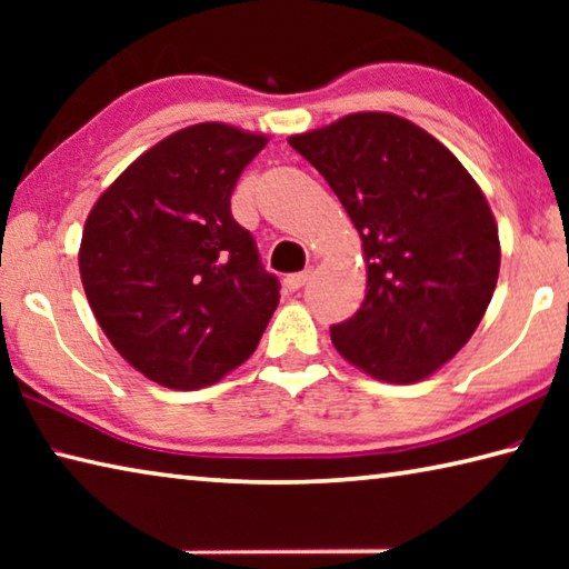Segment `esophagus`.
Masks as SVG:
<instances>
[{
    "label": "esophagus",
    "instance_id": "34e87169",
    "mask_svg": "<svg viewBox=\"0 0 569 569\" xmlns=\"http://www.w3.org/2000/svg\"><path fill=\"white\" fill-rule=\"evenodd\" d=\"M313 276V271L311 268H306V271H301V273H291V276H286V286H288V291H298V288H303L306 286V281L308 278Z\"/></svg>",
    "mask_w": 569,
    "mask_h": 569
}]
</instances>
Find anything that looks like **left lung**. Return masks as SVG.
I'll return each instance as SVG.
<instances>
[{"label": "left lung", "instance_id": "1", "mask_svg": "<svg viewBox=\"0 0 569 569\" xmlns=\"http://www.w3.org/2000/svg\"><path fill=\"white\" fill-rule=\"evenodd\" d=\"M288 142L339 196L363 243L366 298L331 326L336 351L373 379H427L492 301L499 236L485 192L437 138L397 114H346Z\"/></svg>", "mask_w": 569, "mask_h": 569}]
</instances>
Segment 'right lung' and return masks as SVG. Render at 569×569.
I'll list each match as a JSON object with an SVG mask.
<instances>
[{"label": "right lung", "mask_w": 569, "mask_h": 569, "mask_svg": "<svg viewBox=\"0 0 569 569\" xmlns=\"http://www.w3.org/2000/svg\"><path fill=\"white\" fill-rule=\"evenodd\" d=\"M263 134L200 122L172 132L102 192L80 276L120 356L168 389L223 379L256 351L281 298L256 240L230 213Z\"/></svg>", "instance_id": "right-lung-1"}]
</instances>
